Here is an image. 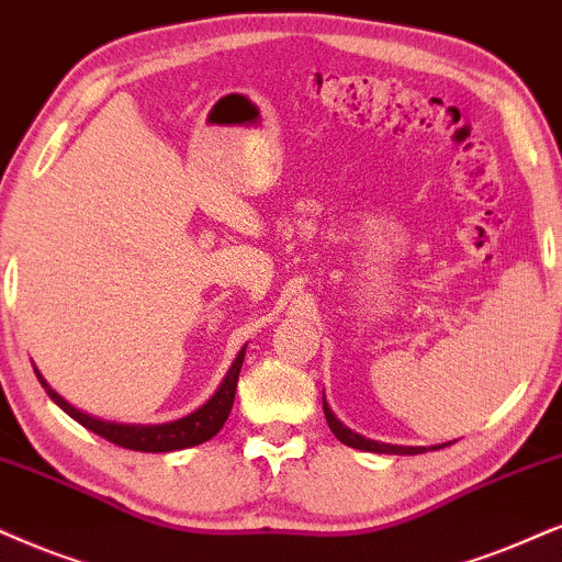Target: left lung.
Wrapping results in <instances>:
<instances>
[{"label":"left lung","mask_w":562,"mask_h":562,"mask_svg":"<svg viewBox=\"0 0 562 562\" xmlns=\"http://www.w3.org/2000/svg\"><path fill=\"white\" fill-rule=\"evenodd\" d=\"M324 415H326V423H329V428L334 436L342 440L345 446H350V449H360V451H373V453H423L425 449L423 446H389V443H375V440H368L363 436H358V432H352L350 428H345L342 423L334 417V412L329 409V404L324 400ZM449 446V443H443ZM440 449V446H436Z\"/></svg>","instance_id":"1"}]
</instances>
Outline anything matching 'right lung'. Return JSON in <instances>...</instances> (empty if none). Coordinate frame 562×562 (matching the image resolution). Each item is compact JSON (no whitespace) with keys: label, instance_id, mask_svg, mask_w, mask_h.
Returning <instances> with one entry per match:
<instances>
[{"label":"right lung","instance_id":"add662e5","mask_svg":"<svg viewBox=\"0 0 562 562\" xmlns=\"http://www.w3.org/2000/svg\"><path fill=\"white\" fill-rule=\"evenodd\" d=\"M244 355H246V347H240L238 358L233 360L228 375H225L223 383H220V389L212 394V400L207 404H202L196 412L181 417V420L162 423V425H116V423L95 420V417L85 415V412L75 409L72 404L64 402L54 389H48V383L38 371H35V375H38V381L44 383L46 394L52 396V400L59 404L69 417H75L77 423L95 432V436L111 440V443L122 446V449H130V451L166 453V451L189 449V446H199L204 443V440H210L212 436H217L220 428H223L225 420H228L233 400H236L238 373H240V366H244Z\"/></svg>","mask_w":562,"mask_h":562}]
</instances>
